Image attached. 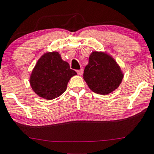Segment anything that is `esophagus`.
Here are the masks:
<instances>
[{
    "label": "esophagus",
    "mask_w": 154,
    "mask_h": 154,
    "mask_svg": "<svg viewBox=\"0 0 154 154\" xmlns=\"http://www.w3.org/2000/svg\"><path fill=\"white\" fill-rule=\"evenodd\" d=\"M77 74H79V75H82V73H83V70L81 69H80V70H77Z\"/></svg>",
    "instance_id": "34e87169"
}]
</instances>
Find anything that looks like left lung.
<instances>
[{"label":"left lung","mask_w":154,"mask_h":154,"mask_svg":"<svg viewBox=\"0 0 154 154\" xmlns=\"http://www.w3.org/2000/svg\"><path fill=\"white\" fill-rule=\"evenodd\" d=\"M124 78L121 67L110 55L94 51L84 70L83 79L96 94L107 95L119 87Z\"/></svg>","instance_id":"8db88e82"}]
</instances>
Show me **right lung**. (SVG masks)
<instances>
[{"label":"right lung","instance_id":"right-lung-1","mask_svg":"<svg viewBox=\"0 0 154 154\" xmlns=\"http://www.w3.org/2000/svg\"><path fill=\"white\" fill-rule=\"evenodd\" d=\"M76 74L58 52H49L37 61L30 76V84L38 96L52 100L65 92L69 80Z\"/></svg>","mask_w":154,"mask_h":154}]
</instances>
